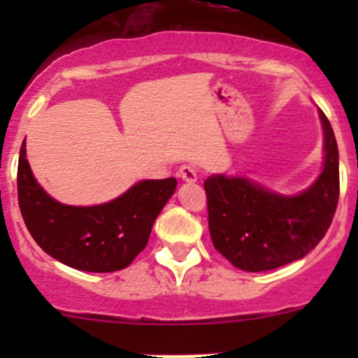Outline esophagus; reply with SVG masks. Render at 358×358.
<instances>
[{"label":"esophagus","mask_w":358,"mask_h":358,"mask_svg":"<svg viewBox=\"0 0 358 358\" xmlns=\"http://www.w3.org/2000/svg\"><path fill=\"white\" fill-rule=\"evenodd\" d=\"M180 176H182L183 182L187 183H194L197 180V169L194 168L192 164H183L182 168H180Z\"/></svg>","instance_id":"esophagus-1"}]
</instances>
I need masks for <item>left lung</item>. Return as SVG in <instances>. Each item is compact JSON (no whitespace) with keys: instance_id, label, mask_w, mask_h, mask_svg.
<instances>
[{"instance_id":"1","label":"left lung","mask_w":358,"mask_h":358,"mask_svg":"<svg viewBox=\"0 0 358 358\" xmlns=\"http://www.w3.org/2000/svg\"><path fill=\"white\" fill-rule=\"evenodd\" d=\"M324 128V169L298 196H279L239 176L204 182L213 246L244 272H266L308 255L329 230L339 199L338 143L329 119Z\"/></svg>"}]
</instances>
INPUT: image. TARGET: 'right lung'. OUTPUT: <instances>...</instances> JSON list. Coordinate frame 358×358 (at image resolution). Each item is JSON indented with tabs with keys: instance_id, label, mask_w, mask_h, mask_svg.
<instances>
[{
	"instance_id": "right-lung-1",
	"label": "right lung",
	"mask_w": 358,
	"mask_h": 358,
	"mask_svg": "<svg viewBox=\"0 0 358 358\" xmlns=\"http://www.w3.org/2000/svg\"><path fill=\"white\" fill-rule=\"evenodd\" d=\"M175 189V178L145 180L106 204H60L36 182L25 142L20 147L17 192L25 227L43 251L76 270L126 268L145 249L154 222Z\"/></svg>"
}]
</instances>
